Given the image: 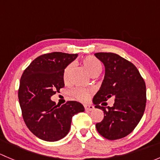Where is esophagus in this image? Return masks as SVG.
<instances>
[{
  "mask_svg": "<svg viewBox=\"0 0 160 160\" xmlns=\"http://www.w3.org/2000/svg\"><path fill=\"white\" fill-rule=\"evenodd\" d=\"M84 108L86 111H93V108H94V107H93V105H91V104H85L84 105Z\"/></svg>",
  "mask_w": 160,
  "mask_h": 160,
  "instance_id": "1",
  "label": "esophagus"
}]
</instances>
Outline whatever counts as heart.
Listing matches in <instances>:
<instances>
[{
  "label": "heart",
  "mask_w": 160,
  "mask_h": 160,
  "mask_svg": "<svg viewBox=\"0 0 160 160\" xmlns=\"http://www.w3.org/2000/svg\"><path fill=\"white\" fill-rule=\"evenodd\" d=\"M82 64L86 69L87 71L89 72L90 76H93L94 74H99L102 70V65H101V62L96 59L93 56H89L85 57L84 59L82 60ZM72 64H69L68 66L66 67V68L63 70V80L65 82H67L69 80V77H70V72L72 71ZM72 94L77 99L80 100V101H85L89 98L90 92V90L87 89H83V88H77V89L74 90L72 92Z\"/></svg>",
  "instance_id": "b5f03b06"
}]
</instances>
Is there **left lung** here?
I'll use <instances>...</instances> for the list:
<instances>
[{
  "label": "left lung",
  "mask_w": 160,
  "mask_h": 160,
  "mask_svg": "<svg viewBox=\"0 0 160 160\" xmlns=\"http://www.w3.org/2000/svg\"><path fill=\"white\" fill-rule=\"evenodd\" d=\"M94 56L105 67L102 84L93 98L95 108L104 113L96 128L107 139H119L135 129L144 114L146 83L135 66L122 56L112 52H98ZM111 97L115 98L112 107L99 105Z\"/></svg>",
  "instance_id": "left-lung-1"
}]
</instances>
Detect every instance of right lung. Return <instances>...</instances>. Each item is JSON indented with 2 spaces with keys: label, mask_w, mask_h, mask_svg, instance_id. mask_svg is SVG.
I'll return each mask as SVG.
<instances>
[{
  "label": "right lung",
  "mask_w": 160,
  "mask_h": 160,
  "mask_svg": "<svg viewBox=\"0 0 160 160\" xmlns=\"http://www.w3.org/2000/svg\"><path fill=\"white\" fill-rule=\"evenodd\" d=\"M77 54L54 52L34 59L21 77L18 99L25 125L36 137L47 142L64 138L72 117L84 111L83 104L67 101L56 105L51 97L64 87L62 74Z\"/></svg>",
  "instance_id": "1"
}]
</instances>
